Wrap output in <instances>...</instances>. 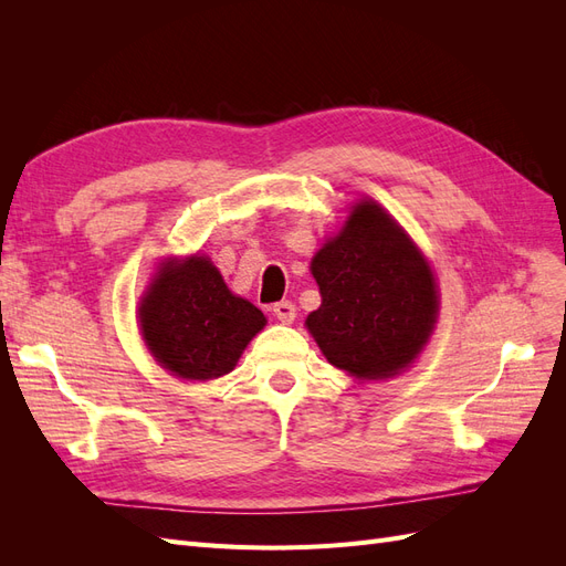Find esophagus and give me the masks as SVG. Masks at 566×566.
<instances>
[{"label": "esophagus", "mask_w": 566, "mask_h": 566, "mask_svg": "<svg viewBox=\"0 0 566 566\" xmlns=\"http://www.w3.org/2000/svg\"><path fill=\"white\" fill-rule=\"evenodd\" d=\"M271 312H273V316H276L281 323H293L295 321V316H297V310H295V304L290 302V300H283V302H276L271 306Z\"/></svg>", "instance_id": "obj_1"}]
</instances>
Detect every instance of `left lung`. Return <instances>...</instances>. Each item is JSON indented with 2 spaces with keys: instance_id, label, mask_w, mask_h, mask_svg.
<instances>
[{
  "instance_id": "8db88e82",
  "label": "left lung",
  "mask_w": 566,
  "mask_h": 566,
  "mask_svg": "<svg viewBox=\"0 0 566 566\" xmlns=\"http://www.w3.org/2000/svg\"><path fill=\"white\" fill-rule=\"evenodd\" d=\"M321 306L306 328L328 361L356 378L403 370L437 321V285L420 250L380 205L361 200L312 262Z\"/></svg>"
}]
</instances>
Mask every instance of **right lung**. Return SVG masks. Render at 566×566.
I'll return each instance as SVG.
<instances>
[{
    "mask_svg": "<svg viewBox=\"0 0 566 566\" xmlns=\"http://www.w3.org/2000/svg\"><path fill=\"white\" fill-rule=\"evenodd\" d=\"M139 321L156 361L184 380H214L233 370L266 323L254 304L231 293L208 256L163 264Z\"/></svg>",
    "mask_w": 566,
    "mask_h": 566,
    "instance_id": "add662e5",
    "label": "right lung"
}]
</instances>
